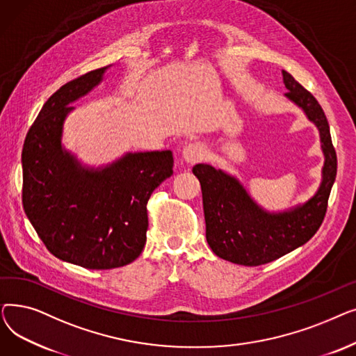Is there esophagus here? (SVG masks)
Listing matches in <instances>:
<instances>
[{"label":"esophagus","instance_id":"esophagus-1","mask_svg":"<svg viewBox=\"0 0 356 356\" xmlns=\"http://www.w3.org/2000/svg\"><path fill=\"white\" fill-rule=\"evenodd\" d=\"M203 156H204L203 147L200 144H197V143L188 144V145L183 148V152H181V157L184 159V161L192 163V164L197 163L199 160H202Z\"/></svg>","mask_w":356,"mask_h":356}]
</instances>
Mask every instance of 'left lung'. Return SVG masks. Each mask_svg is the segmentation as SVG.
I'll use <instances>...</instances> for the list:
<instances>
[{
    "label": "left lung",
    "instance_id": "left-lung-1",
    "mask_svg": "<svg viewBox=\"0 0 356 356\" xmlns=\"http://www.w3.org/2000/svg\"><path fill=\"white\" fill-rule=\"evenodd\" d=\"M286 97L300 106L321 133L325 153L321 189L290 212L268 213L254 203L239 181L209 164H196L203 197L207 239L212 251L239 266H263L298 248L321 228L334 183L338 159L325 112L312 93L283 70Z\"/></svg>",
    "mask_w": 356,
    "mask_h": 356
}]
</instances>
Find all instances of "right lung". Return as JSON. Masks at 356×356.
I'll return each mask as SVG.
<instances>
[{"mask_svg":"<svg viewBox=\"0 0 356 356\" xmlns=\"http://www.w3.org/2000/svg\"><path fill=\"white\" fill-rule=\"evenodd\" d=\"M106 67L65 83L46 101L24 140L23 208L46 248L89 270L124 267L141 254L147 202L173 175L172 152L127 154L101 170L82 168L60 137L70 102L97 86Z\"/></svg>","mask_w":356,"mask_h":356,"instance_id":"obj_1","label":"right lung"}]
</instances>
